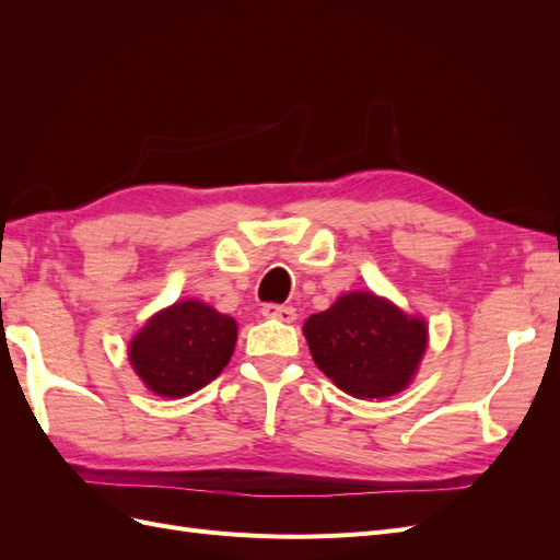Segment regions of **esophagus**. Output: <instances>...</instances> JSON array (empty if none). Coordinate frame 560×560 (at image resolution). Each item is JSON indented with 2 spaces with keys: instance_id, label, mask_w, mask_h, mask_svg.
<instances>
[{
  "instance_id": "34e87169",
  "label": "esophagus",
  "mask_w": 560,
  "mask_h": 560,
  "mask_svg": "<svg viewBox=\"0 0 560 560\" xmlns=\"http://www.w3.org/2000/svg\"><path fill=\"white\" fill-rule=\"evenodd\" d=\"M261 313H264V317L280 319V322H294L296 319V311L292 306H278V303H266Z\"/></svg>"
}]
</instances>
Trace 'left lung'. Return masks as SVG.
<instances>
[{"label":"left lung","mask_w":560,"mask_h":560,"mask_svg":"<svg viewBox=\"0 0 560 560\" xmlns=\"http://www.w3.org/2000/svg\"><path fill=\"white\" fill-rule=\"evenodd\" d=\"M313 362L358 399H387L411 385L430 343L428 322L374 292H348L303 325Z\"/></svg>","instance_id":"obj_1"}]
</instances>
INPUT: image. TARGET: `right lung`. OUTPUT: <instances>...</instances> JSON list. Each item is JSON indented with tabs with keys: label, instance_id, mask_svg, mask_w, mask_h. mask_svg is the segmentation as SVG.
I'll return each mask as SVG.
<instances>
[{
	"label": "right lung",
	"instance_id": "1",
	"mask_svg": "<svg viewBox=\"0 0 560 560\" xmlns=\"http://www.w3.org/2000/svg\"><path fill=\"white\" fill-rule=\"evenodd\" d=\"M238 325L198 299L175 301L130 338L128 360L147 389L167 399L198 393L229 364Z\"/></svg>",
	"mask_w": 560,
	"mask_h": 560
}]
</instances>
